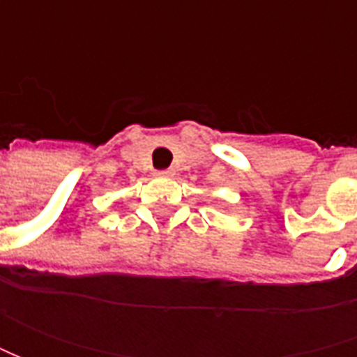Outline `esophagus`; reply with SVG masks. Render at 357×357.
<instances>
[{
    "mask_svg": "<svg viewBox=\"0 0 357 357\" xmlns=\"http://www.w3.org/2000/svg\"><path fill=\"white\" fill-rule=\"evenodd\" d=\"M157 174L158 176H165V178H169V176H172V174H174V171H172V169H165V171H158Z\"/></svg>",
    "mask_w": 357,
    "mask_h": 357,
    "instance_id": "34e87169",
    "label": "esophagus"
}]
</instances>
